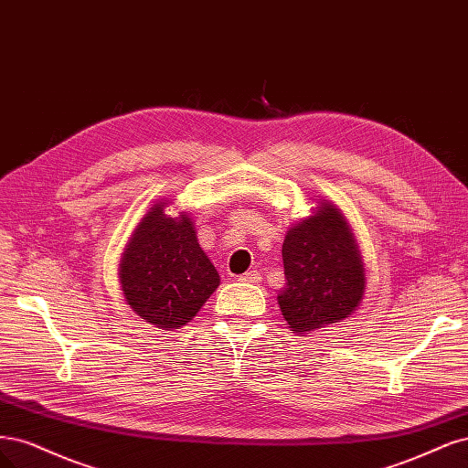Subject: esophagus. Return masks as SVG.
Instances as JSON below:
<instances>
[{
	"mask_svg": "<svg viewBox=\"0 0 468 468\" xmlns=\"http://www.w3.org/2000/svg\"><path fill=\"white\" fill-rule=\"evenodd\" d=\"M262 278L259 274V270H249L243 276H239V282H245V283H259Z\"/></svg>",
	"mask_w": 468,
	"mask_h": 468,
	"instance_id": "1",
	"label": "esophagus"
}]
</instances>
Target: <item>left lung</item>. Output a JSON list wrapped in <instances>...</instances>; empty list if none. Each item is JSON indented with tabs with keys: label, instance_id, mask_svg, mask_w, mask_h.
<instances>
[{
	"label": "left lung",
	"instance_id": "8db88e82",
	"mask_svg": "<svg viewBox=\"0 0 468 468\" xmlns=\"http://www.w3.org/2000/svg\"><path fill=\"white\" fill-rule=\"evenodd\" d=\"M285 285L278 293L283 319L295 333L309 335L344 321L366 290L364 264L354 235L335 206L301 219L282 247Z\"/></svg>",
	"mask_w": 468,
	"mask_h": 468
}]
</instances>
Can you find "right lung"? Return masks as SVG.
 <instances>
[{"mask_svg": "<svg viewBox=\"0 0 468 468\" xmlns=\"http://www.w3.org/2000/svg\"><path fill=\"white\" fill-rule=\"evenodd\" d=\"M165 202L149 209L120 262L128 305L159 328L192 321L219 285V274L196 239L190 218H167Z\"/></svg>", "mask_w": 468, "mask_h": 468, "instance_id": "add662e5", "label": "right lung"}]
</instances>
